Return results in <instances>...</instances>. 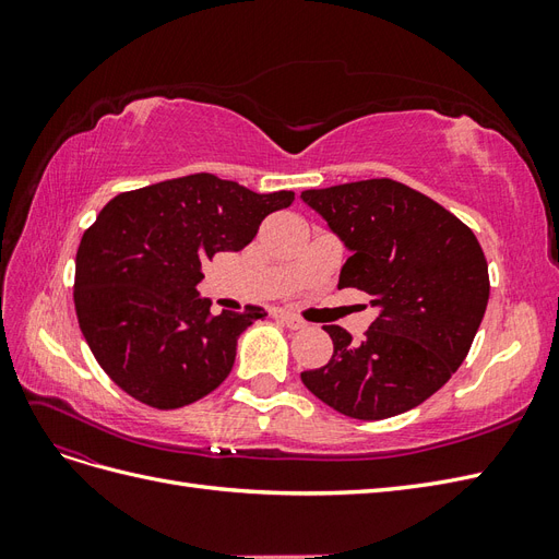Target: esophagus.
I'll use <instances>...</instances> for the list:
<instances>
[{"label": "esophagus", "instance_id": "esophagus-1", "mask_svg": "<svg viewBox=\"0 0 559 559\" xmlns=\"http://www.w3.org/2000/svg\"><path fill=\"white\" fill-rule=\"evenodd\" d=\"M273 317H275L277 321H282V324H284L286 329H292V331H298V329L306 326V321L298 319L296 314H289V312H282V310H277Z\"/></svg>", "mask_w": 559, "mask_h": 559}]
</instances>
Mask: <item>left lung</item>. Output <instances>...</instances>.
Masks as SVG:
<instances>
[{"mask_svg": "<svg viewBox=\"0 0 559 559\" xmlns=\"http://www.w3.org/2000/svg\"><path fill=\"white\" fill-rule=\"evenodd\" d=\"M349 247L337 286L366 292L378 319L361 341L324 326L331 361L300 380L333 411L384 419L415 408L462 366L483 321L489 275L473 230L394 179L302 191Z\"/></svg>", "mask_w": 559, "mask_h": 559, "instance_id": "obj_1", "label": "left lung"}]
</instances>
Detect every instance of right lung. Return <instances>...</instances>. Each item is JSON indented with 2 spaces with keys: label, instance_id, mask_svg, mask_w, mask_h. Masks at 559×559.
<instances>
[{
  "label": "right lung",
  "instance_id": "1",
  "mask_svg": "<svg viewBox=\"0 0 559 559\" xmlns=\"http://www.w3.org/2000/svg\"><path fill=\"white\" fill-rule=\"evenodd\" d=\"M292 202L294 191L253 193L210 173L107 202L76 251L74 308L93 357L126 394L175 411L228 378L238 335L267 312L212 314L195 289L200 265L245 249Z\"/></svg>",
  "mask_w": 559,
  "mask_h": 559
}]
</instances>
